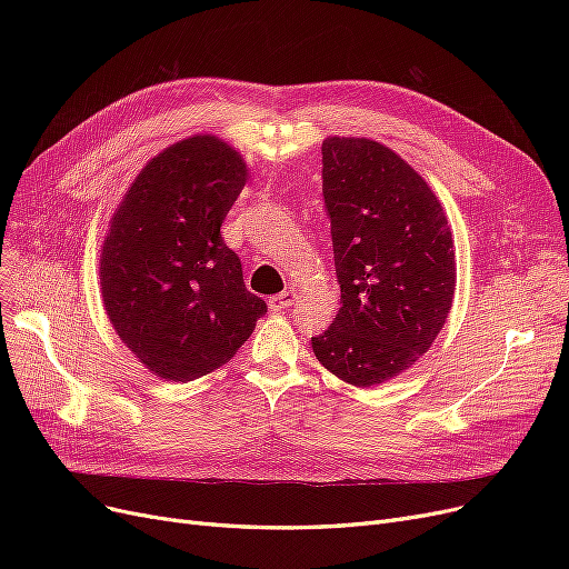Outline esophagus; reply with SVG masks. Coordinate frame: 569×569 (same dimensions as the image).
Instances as JSON below:
<instances>
[{
  "label": "esophagus",
  "instance_id": "obj_1",
  "mask_svg": "<svg viewBox=\"0 0 569 569\" xmlns=\"http://www.w3.org/2000/svg\"><path fill=\"white\" fill-rule=\"evenodd\" d=\"M295 292H290V290H283V292H279V295H274V297H269V309L272 311H283V309H290L292 305H295Z\"/></svg>",
  "mask_w": 569,
  "mask_h": 569
}]
</instances>
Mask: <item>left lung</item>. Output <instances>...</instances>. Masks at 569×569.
<instances>
[{
    "instance_id": "8db88e82",
    "label": "left lung",
    "mask_w": 569,
    "mask_h": 569,
    "mask_svg": "<svg viewBox=\"0 0 569 569\" xmlns=\"http://www.w3.org/2000/svg\"><path fill=\"white\" fill-rule=\"evenodd\" d=\"M322 196L341 309L311 346L327 371L371 387L440 335L457 286L455 239L425 179L369 138L322 142Z\"/></svg>"
}]
</instances>
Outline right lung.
Here are the masks:
<instances>
[{"mask_svg":"<svg viewBox=\"0 0 569 569\" xmlns=\"http://www.w3.org/2000/svg\"><path fill=\"white\" fill-rule=\"evenodd\" d=\"M244 184L237 149L193 136L149 161L114 209L99 267L103 307L117 337L159 378L212 373L267 313L221 237Z\"/></svg>","mask_w":569,"mask_h":569,"instance_id":"1","label":"right lung"}]
</instances>
